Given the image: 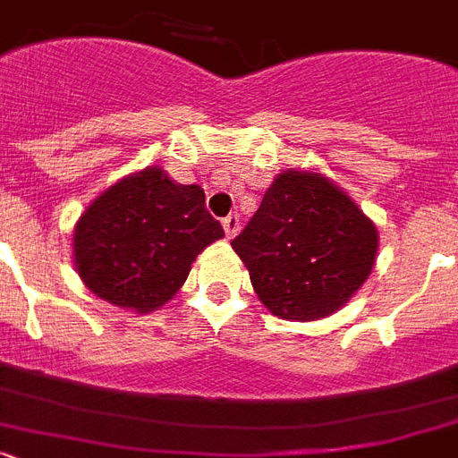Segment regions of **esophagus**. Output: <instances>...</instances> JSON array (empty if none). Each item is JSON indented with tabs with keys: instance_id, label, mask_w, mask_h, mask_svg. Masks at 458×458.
<instances>
[{
	"instance_id": "esophagus-1",
	"label": "esophagus",
	"mask_w": 458,
	"mask_h": 458,
	"mask_svg": "<svg viewBox=\"0 0 458 458\" xmlns=\"http://www.w3.org/2000/svg\"><path fill=\"white\" fill-rule=\"evenodd\" d=\"M221 224H224V230L230 240H233L234 234L240 233V216H237V214H228V216H225Z\"/></svg>"
}]
</instances>
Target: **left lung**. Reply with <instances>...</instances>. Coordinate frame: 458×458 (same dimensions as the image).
<instances>
[{"label": "left lung", "mask_w": 458, "mask_h": 458, "mask_svg": "<svg viewBox=\"0 0 458 458\" xmlns=\"http://www.w3.org/2000/svg\"><path fill=\"white\" fill-rule=\"evenodd\" d=\"M233 249L269 313L309 323L339 311L364 285L376 265L377 228L323 173L288 168Z\"/></svg>", "instance_id": "left-lung-1"}]
</instances>
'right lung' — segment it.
<instances>
[{"instance_id": "obj_1", "label": "right lung", "mask_w": 458, "mask_h": 458, "mask_svg": "<svg viewBox=\"0 0 458 458\" xmlns=\"http://www.w3.org/2000/svg\"><path fill=\"white\" fill-rule=\"evenodd\" d=\"M221 237L205 191L149 165L114 182L81 214L75 272L98 300L145 316L177 295L198 253Z\"/></svg>"}]
</instances>
